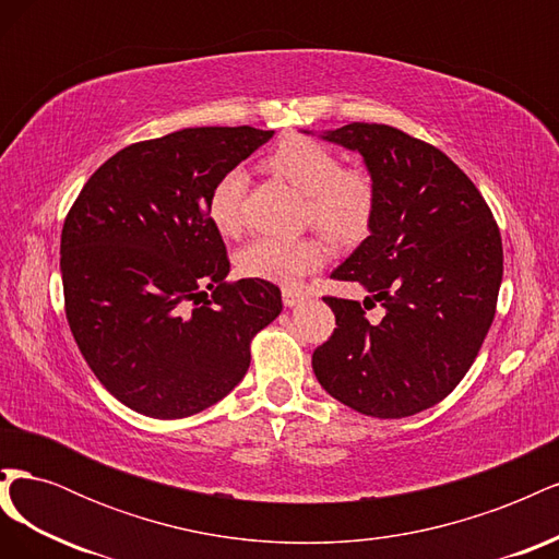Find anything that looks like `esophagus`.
I'll use <instances>...</instances> for the list:
<instances>
[{"label": "esophagus", "instance_id": "obj_1", "mask_svg": "<svg viewBox=\"0 0 559 559\" xmlns=\"http://www.w3.org/2000/svg\"><path fill=\"white\" fill-rule=\"evenodd\" d=\"M282 300H284L286 308H294V306H298L300 300H306V292H300V289H284V292H282Z\"/></svg>", "mask_w": 559, "mask_h": 559}]
</instances>
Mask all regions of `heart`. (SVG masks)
<instances>
[{"label":"heart","instance_id":"1","mask_svg":"<svg viewBox=\"0 0 559 559\" xmlns=\"http://www.w3.org/2000/svg\"><path fill=\"white\" fill-rule=\"evenodd\" d=\"M270 173L289 181L306 195L308 222L341 245L364 240L378 210L376 181L361 167H343L329 146L312 138L282 140L265 156ZM249 177L233 167L212 186L207 218L222 235H235L242 226V200ZM324 263V249L312 238H259L238 257L242 275L292 286Z\"/></svg>","mask_w":559,"mask_h":559}]
</instances>
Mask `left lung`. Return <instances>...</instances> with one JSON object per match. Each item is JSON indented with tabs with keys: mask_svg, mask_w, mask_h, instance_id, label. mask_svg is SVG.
Here are the masks:
<instances>
[{
	"mask_svg": "<svg viewBox=\"0 0 559 559\" xmlns=\"http://www.w3.org/2000/svg\"><path fill=\"white\" fill-rule=\"evenodd\" d=\"M321 138L359 151L378 189L368 238L333 270L359 300L324 296L335 329L312 354L319 384L352 411L399 419L443 401L476 361L503 275L499 226L441 148L392 126L349 123Z\"/></svg>",
	"mask_w": 559,
	"mask_h": 559,
	"instance_id": "left-lung-1",
	"label": "left lung"
}]
</instances>
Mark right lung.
Here are the masks:
<instances>
[{
  "label": "right lung",
  "mask_w": 559,
  "mask_h": 559,
  "mask_svg": "<svg viewBox=\"0 0 559 559\" xmlns=\"http://www.w3.org/2000/svg\"><path fill=\"white\" fill-rule=\"evenodd\" d=\"M270 138L183 128L130 144L64 218L67 321L95 378L134 413L181 419L222 401L247 373L253 335L282 312L275 284L226 282V245L207 218L216 179Z\"/></svg>",
  "instance_id": "add662e5"
}]
</instances>
